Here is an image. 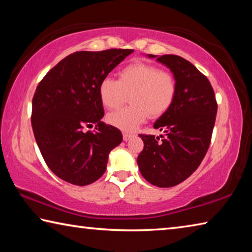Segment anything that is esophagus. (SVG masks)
<instances>
[{"mask_svg":"<svg viewBox=\"0 0 252 252\" xmlns=\"http://www.w3.org/2000/svg\"><path fill=\"white\" fill-rule=\"evenodd\" d=\"M132 136H133V134H130V133H123V140H125V141H129V140L132 138Z\"/></svg>","mask_w":252,"mask_h":252,"instance_id":"esophagus-1","label":"esophagus"}]
</instances>
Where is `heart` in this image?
I'll return each mask as SVG.
<instances>
[{"instance_id": "obj_1", "label": "heart", "mask_w": 252, "mask_h": 252, "mask_svg": "<svg viewBox=\"0 0 252 252\" xmlns=\"http://www.w3.org/2000/svg\"><path fill=\"white\" fill-rule=\"evenodd\" d=\"M177 84L167 71L142 61H134L119 71L118 80L104 78L97 88L101 103L112 110L129 95L126 108L111 112L108 122L122 131L135 130L148 117L159 118L171 108Z\"/></svg>"}]
</instances>
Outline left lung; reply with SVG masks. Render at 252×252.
Listing matches in <instances>:
<instances>
[{
	"mask_svg": "<svg viewBox=\"0 0 252 252\" xmlns=\"http://www.w3.org/2000/svg\"><path fill=\"white\" fill-rule=\"evenodd\" d=\"M148 58H157L170 69L177 92L171 108L153 125L164 136L139 134L144 147L136 162L148 182L170 188L185 181L201 163L211 141L218 105L207 76L192 63L172 54H148Z\"/></svg>",
	"mask_w": 252,
	"mask_h": 252,
	"instance_id": "obj_1",
	"label": "left lung"
}]
</instances>
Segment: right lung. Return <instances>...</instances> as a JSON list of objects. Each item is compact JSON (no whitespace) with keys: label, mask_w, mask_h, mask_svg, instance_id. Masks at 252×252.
I'll list each match as a JSON object with an SVG mask.
<instances>
[{"label":"right lung","mask_w":252,"mask_h":252,"mask_svg":"<svg viewBox=\"0 0 252 252\" xmlns=\"http://www.w3.org/2000/svg\"><path fill=\"white\" fill-rule=\"evenodd\" d=\"M133 50L80 51L67 55L37 85L32 127L51 171L75 186H88L105 172L109 153L122 142L121 131L101 121L97 88ZM94 125L95 132H84Z\"/></svg>","instance_id":"right-lung-1"}]
</instances>
